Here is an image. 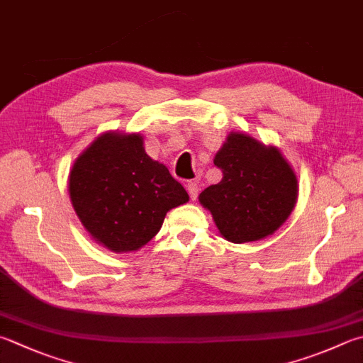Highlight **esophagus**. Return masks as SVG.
<instances>
[{
    "label": "esophagus",
    "mask_w": 363,
    "mask_h": 363,
    "mask_svg": "<svg viewBox=\"0 0 363 363\" xmlns=\"http://www.w3.org/2000/svg\"><path fill=\"white\" fill-rule=\"evenodd\" d=\"M186 189H188V193H189L191 201H196L197 199V194H199V186H197V183L196 182H189L186 184Z\"/></svg>",
    "instance_id": "obj_1"
}]
</instances>
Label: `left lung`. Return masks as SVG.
Returning <instances> with one entry per match:
<instances>
[{
	"label": "left lung",
	"instance_id": "left-lung-1",
	"mask_svg": "<svg viewBox=\"0 0 363 363\" xmlns=\"http://www.w3.org/2000/svg\"><path fill=\"white\" fill-rule=\"evenodd\" d=\"M213 162L223 170V179L205 188L199 202L225 240L257 242L281 228L297 203L298 183L275 145L230 133Z\"/></svg>",
	"mask_w": 363,
	"mask_h": 363
}]
</instances>
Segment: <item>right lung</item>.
Returning a JSON list of instances; mask_svg holds the SVG:
<instances>
[{
  "label": "right lung",
  "instance_id": "obj_1",
  "mask_svg": "<svg viewBox=\"0 0 363 363\" xmlns=\"http://www.w3.org/2000/svg\"><path fill=\"white\" fill-rule=\"evenodd\" d=\"M67 189L85 230L118 255L140 250L167 211L189 201L169 169L145 153L139 133L98 135L74 161Z\"/></svg>",
  "mask_w": 363,
  "mask_h": 363
}]
</instances>
